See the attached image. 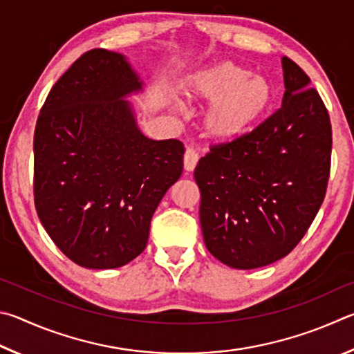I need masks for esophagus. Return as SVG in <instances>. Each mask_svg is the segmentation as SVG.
Segmentation results:
<instances>
[{
	"label": "esophagus",
	"instance_id": "esophagus-1",
	"mask_svg": "<svg viewBox=\"0 0 354 354\" xmlns=\"http://www.w3.org/2000/svg\"><path fill=\"white\" fill-rule=\"evenodd\" d=\"M197 161H199V152H197L194 147H188L187 152H185V158H183L185 169L194 171Z\"/></svg>",
	"mask_w": 354,
	"mask_h": 354
}]
</instances>
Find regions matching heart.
Wrapping results in <instances>:
<instances>
[{"label": "heart", "mask_w": 354, "mask_h": 354, "mask_svg": "<svg viewBox=\"0 0 354 354\" xmlns=\"http://www.w3.org/2000/svg\"><path fill=\"white\" fill-rule=\"evenodd\" d=\"M182 97L189 104L209 102L203 116L207 135L218 141H232L266 113L274 88L264 76L252 74L233 62H219L188 76Z\"/></svg>", "instance_id": "b5f03b06"}]
</instances>
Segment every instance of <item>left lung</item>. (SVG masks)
<instances>
[{"mask_svg":"<svg viewBox=\"0 0 354 354\" xmlns=\"http://www.w3.org/2000/svg\"><path fill=\"white\" fill-rule=\"evenodd\" d=\"M281 107L252 132L209 146L194 178L207 249L233 269L278 261L305 236L331 169L330 115L309 77L281 59Z\"/></svg>","mask_w":354,"mask_h":354,"instance_id":"1","label":"left lung"}]
</instances>
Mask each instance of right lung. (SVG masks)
<instances>
[{"label": "right lung", "instance_id": "obj_1", "mask_svg": "<svg viewBox=\"0 0 354 354\" xmlns=\"http://www.w3.org/2000/svg\"><path fill=\"white\" fill-rule=\"evenodd\" d=\"M140 90L124 55L91 49L54 84L37 120V214L64 255L86 269L138 257L155 209L182 176V141H155L136 126L124 97Z\"/></svg>", "mask_w": 354, "mask_h": 354}]
</instances>
